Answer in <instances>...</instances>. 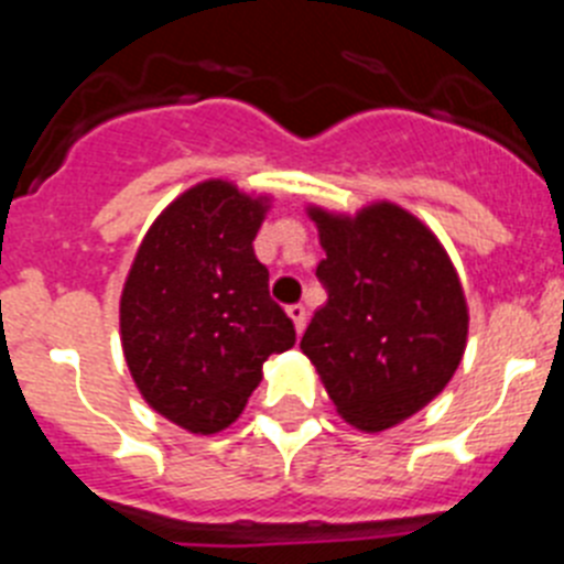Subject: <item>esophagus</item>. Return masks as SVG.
<instances>
[{"mask_svg": "<svg viewBox=\"0 0 564 564\" xmlns=\"http://www.w3.org/2000/svg\"><path fill=\"white\" fill-rule=\"evenodd\" d=\"M288 316L293 318V327H296V333L305 330V325H307L305 305H291V307H288Z\"/></svg>", "mask_w": 564, "mask_h": 564, "instance_id": "obj_1", "label": "esophagus"}]
</instances>
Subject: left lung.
I'll return each mask as SVG.
<instances>
[{
	"label": "left lung",
	"mask_w": 564,
	"mask_h": 564,
	"mask_svg": "<svg viewBox=\"0 0 564 564\" xmlns=\"http://www.w3.org/2000/svg\"><path fill=\"white\" fill-rule=\"evenodd\" d=\"M307 214L325 248L316 276L327 302L299 347L344 421L390 430L455 376L468 333L460 279L435 234L401 206Z\"/></svg>",
	"instance_id": "1"
}]
</instances>
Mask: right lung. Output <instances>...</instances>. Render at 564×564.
<instances>
[{
  "label": "right lung",
  "instance_id": "obj_1",
  "mask_svg": "<svg viewBox=\"0 0 564 564\" xmlns=\"http://www.w3.org/2000/svg\"><path fill=\"white\" fill-rule=\"evenodd\" d=\"M265 197L206 181L152 223L121 293L127 367L154 412L194 435L226 430L296 330L253 253Z\"/></svg>",
  "mask_w": 564,
  "mask_h": 564
}]
</instances>
